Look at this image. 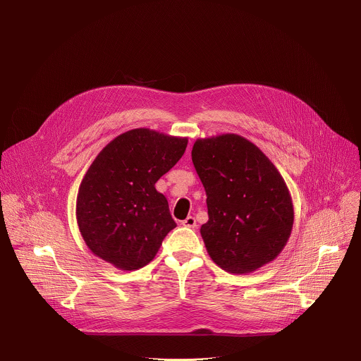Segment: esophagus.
I'll return each instance as SVG.
<instances>
[{
	"label": "esophagus",
	"mask_w": 361,
	"mask_h": 361,
	"mask_svg": "<svg viewBox=\"0 0 361 361\" xmlns=\"http://www.w3.org/2000/svg\"><path fill=\"white\" fill-rule=\"evenodd\" d=\"M184 227H190V228H194V227H197V221H195V219L192 217V216H188L185 220H183V223H181Z\"/></svg>",
	"instance_id": "esophagus-1"
}]
</instances>
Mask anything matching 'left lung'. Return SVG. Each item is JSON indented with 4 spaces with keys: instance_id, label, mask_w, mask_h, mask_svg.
<instances>
[{
    "instance_id": "1",
    "label": "left lung",
    "mask_w": 361,
    "mask_h": 361,
    "mask_svg": "<svg viewBox=\"0 0 361 361\" xmlns=\"http://www.w3.org/2000/svg\"><path fill=\"white\" fill-rule=\"evenodd\" d=\"M191 159L207 194L209 221L200 233L212 260L234 274L273 262L294 223L293 200L276 166L237 134L198 138Z\"/></svg>"
}]
</instances>
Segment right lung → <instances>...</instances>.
<instances>
[{"label": "right lung", "mask_w": 361, "mask_h": 361, "mask_svg": "<svg viewBox=\"0 0 361 361\" xmlns=\"http://www.w3.org/2000/svg\"><path fill=\"white\" fill-rule=\"evenodd\" d=\"M188 140L134 128L110 141L87 170L75 216L92 254L124 271L147 266L177 227L156 183L183 157Z\"/></svg>", "instance_id": "1"}]
</instances>
